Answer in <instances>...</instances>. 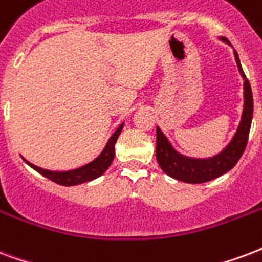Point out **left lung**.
<instances>
[{"instance_id":"obj_1","label":"left lung","mask_w":262,"mask_h":262,"mask_svg":"<svg viewBox=\"0 0 262 262\" xmlns=\"http://www.w3.org/2000/svg\"><path fill=\"white\" fill-rule=\"evenodd\" d=\"M218 40L225 42L229 47L232 44L225 37H218ZM233 48V47H232ZM236 64L239 69L242 78H243V112H242L241 123L237 125L235 135L232 137L227 146L221 152L206 159L185 156L172 146L168 141L166 134L163 133L160 127L156 128V159L161 170L174 180L182 181L186 184H203L207 181L224 176L225 172L232 170L239 161L243 152H245L247 138L250 133L251 120H253V94L249 80L246 78L241 64L239 55L233 49Z\"/></svg>"}]
</instances>
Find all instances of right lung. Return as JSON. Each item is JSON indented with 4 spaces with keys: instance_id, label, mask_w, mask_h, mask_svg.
Returning a JSON list of instances; mask_svg holds the SVG:
<instances>
[{
    "instance_id": "right-lung-1",
    "label": "right lung",
    "mask_w": 262,
    "mask_h": 262,
    "mask_svg": "<svg viewBox=\"0 0 262 262\" xmlns=\"http://www.w3.org/2000/svg\"><path fill=\"white\" fill-rule=\"evenodd\" d=\"M124 127V123H121L117 127L115 133L110 135L109 141L106 142L103 150H102L98 156L90 163H86L84 166L77 167V168H73V170L68 171H52L47 170V168H41V167L35 166L29 160H26L25 157L21 156V159L26 161L27 164L35 170L37 172H40L41 176H44L45 178L54 181L56 184L63 185V186H74V185L84 184L88 181H92L101 177L102 174H105V171L107 170L112 164V161L115 159V145L117 142V138L121 134V129Z\"/></svg>"
}]
</instances>
